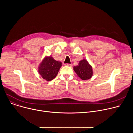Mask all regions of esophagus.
<instances>
[{
  "label": "esophagus",
  "mask_w": 133,
  "mask_h": 133,
  "mask_svg": "<svg viewBox=\"0 0 133 133\" xmlns=\"http://www.w3.org/2000/svg\"><path fill=\"white\" fill-rule=\"evenodd\" d=\"M65 65L69 66V67H71V66H72V65L70 64H65Z\"/></svg>",
  "instance_id": "esophagus-1"
}]
</instances>
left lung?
Listing matches in <instances>:
<instances>
[{
	"mask_svg": "<svg viewBox=\"0 0 133 133\" xmlns=\"http://www.w3.org/2000/svg\"><path fill=\"white\" fill-rule=\"evenodd\" d=\"M73 69L82 80L89 79L92 75V67L85 59L81 61L78 65L74 66Z\"/></svg>",
	"mask_w": 133,
	"mask_h": 133,
	"instance_id": "1",
	"label": "left lung"
}]
</instances>
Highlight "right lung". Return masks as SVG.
I'll list each match as a JSON object with an SVG mask.
<instances>
[{
	"label": "right lung",
	"instance_id": "right-lung-1",
	"mask_svg": "<svg viewBox=\"0 0 133 133\" xmlns=\"http://www.w3.org/2000/svg\"><path fill=\"white\" fill-rule=\"evenodd\" d=\"M61 66V62L55 61L51 56L46 57L38 67V72L43 79L50 81L56 77Z\"/></svg>",
	"mask_w": 133,
	"mask_h": 133
}]
</instances>
